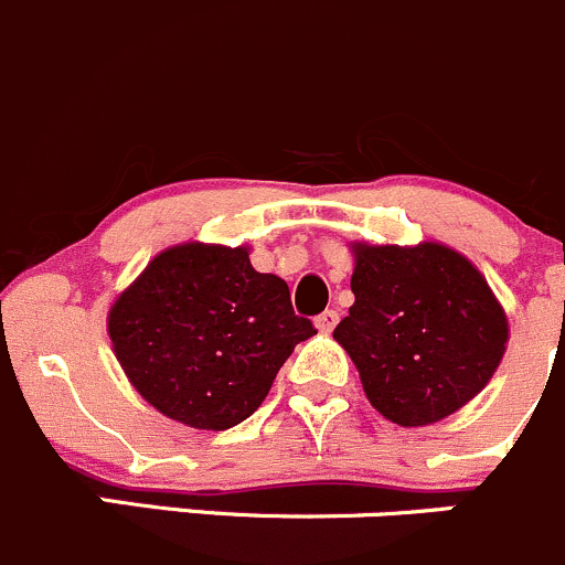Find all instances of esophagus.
<instances>
[{"mask_svg": "<svg viewBox=\"0 0 565 565\" xmlns=\"http://www.w3.org/2000/svg\"><path fill=\"white\" fill-rule=\"evenodd\" d=\"M335 322H339V311H333V309L322 311V315H317V319H315V324L322 330V333H330V330L335 328Z\"/></svg>", "mask_w": 565, "mask_h": 565, "instance_id": "1", "label": "esophagus"}]
</instances>
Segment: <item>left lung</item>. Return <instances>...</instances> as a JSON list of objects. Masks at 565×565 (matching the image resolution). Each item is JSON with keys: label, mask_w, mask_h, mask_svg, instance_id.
<instances>
[{"label": "left lung", "mask_w": 565, "mask_h": 565, "mask_svg": "<svg viewBox=\"0 0 565 565\" xmlns=\"http://www.w3.org/2000/svg\"><path fill=\"white\" fill-rule=\"evenodd\" d=\"M355 248L350 317L333 330L369 402L398 426H426L470 402L509 341V322L481 273L457 250Z\"/></svg>", "instance_id": "left-lung-1"}]
</instances>
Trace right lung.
I'll return each mask as SVG.
<instances>
[{
    "mask_svg": "<svg viewBox=\"0 0 565 565\" xmlns=\"http://www.w3.org/2000/svg\"><path fill=\"white\" fill-rule=\"evenodd\" d=\"M284 278L256 273L246 248H167L108 311L117 361L156 409L193 429L246 420L295 344L315 335Z\"/></svg>",
    "mask_w": 565,
    "mask_h": 565,
    "instance_id": "1",
    "label": "right lung"
}]
</instances>
